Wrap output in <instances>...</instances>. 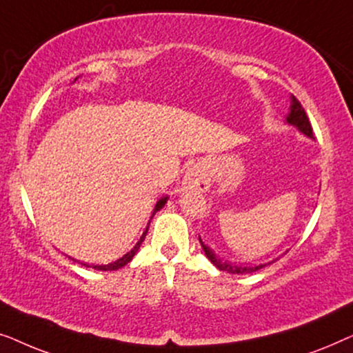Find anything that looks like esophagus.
<instances>
[{"instance_id":"1","label":"esophagus","mask_w":353,"mask_h":353,"mask_svg":"<svg viewBox=\"0 0 353 353\" xmlns=\"http://www.w3.org/2000/svg\"><path fill=\"white\" fill-rule=\"evenodd\" d=\"M183 186L190 190L207 191L210 186V170L205 162H194L186 168L183 176Z\"/></svg>"}]
</instances>
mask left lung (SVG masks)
I'll return each mask as SVG.
<instances>
[{"instance_id": "8db88e82", "label": "left lung", "mask_w": 353, "mask_h": 353, "mask_svg": "<svg viewBox=\"0 0 353 353\" xmlns=\"http://www.w3.org/2000/svg\"><path fill=\"white\" fill-rule=\"evenodd\" d=\"M288 122L291 123V125H296V127L301 130L302 133L307 134V137L313 138V128H312L310 120H308V115L305 112V109L302 108V104L299 103V99L296 98V96H292L291 114L288 115ZM201 245H202V249H204L207 259H209L210 262L214 263L216 268L221 270V272H226V273L248 274V273L257 272V270H262V268L267 267V265L272 263V262H268V263H262V265H255V267H249V265H234V263L226 262V260H221L220 257H216V255L212 252V249L207 248V245L202 243V241H201Z\"/></svg>"}]
</instances>
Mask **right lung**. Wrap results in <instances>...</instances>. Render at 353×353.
<instances>
[{
    "label": "right lung",
    "instance_id": "add662e5",
    "mask_svg": "<svg viewBox=\"0 0 353 353\" xmlns=\"http://www.w3.org/2000/svg\"><path fill=\"white\" fill-rule=\"evenodd\" d=\"M165 202H167V197H163V199H161L156 204V209H154V214H156L157 210H161L163 205H165ZM152 214V215H154ZM149 228V226H148ZM148 228H146V231H144L143 233V236H141V239L138 241V244L134 245V248L130 250L128 254H125L122 259H119L117 262H112V263H108V265H93V268L94 270H103V272H114V270H119V268H122V267H125V265H127L130 260H132L133 257H134V254L138 252V249H139V245H141V243L144 241V238H146V233H148ZM83 265H86V263H83ZM86 267H90V265H86Z\"/></svg>",
    "mask_w": 353,
    "mask_h": 353
}]
</instances>
